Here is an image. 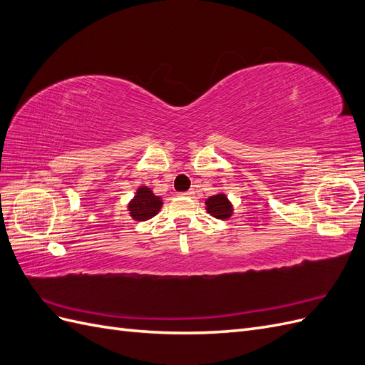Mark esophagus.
Segmentation results:
<instances>
[{"instance_id": "34e87169", "label": "esophagus", "mask_w": 365, "mask_h": 365, "mask_svg": "<svg viewBox=\"0 0 365 365\" xmlns=\"http://www.w3.org/2000/svg\"><path fill=\"white\" fill-rule=\"evenodd\" d=\"M182 196H187V197H193V196H195V192H193V190H187L185 193H182Z\"/></svg>"}]
</instances>
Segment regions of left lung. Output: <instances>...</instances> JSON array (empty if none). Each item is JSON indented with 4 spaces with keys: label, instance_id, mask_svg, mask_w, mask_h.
Wrapping results in <instances>:
<instances>
[{
    "label": "left lung",
    "instance_id": "left-lung-1",
    "mask_svg": "<svg viewBox=\"0 0 365 365\" xmlns=\"http://www.w3.org/2000/svg\"><path fill=\"white\" fill-rule=\"evenodd\" d=\"M205 210L216 219H230L233 216L235 207L224 192H219L205 200Z\"/></svg>",
    "mask_w": 365,
    "mask_h": 365
}]
</instances>
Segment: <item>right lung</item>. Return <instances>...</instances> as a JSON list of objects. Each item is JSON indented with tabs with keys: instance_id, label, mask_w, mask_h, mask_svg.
I'll use <instances>...</instances> for the list:
<instances>
[{
	"instance_id": "obj_1",
	"label": "right lung",
	"mask_w": 365,
	"mask_h": 365,
	"mask_svg": "<svg viewBox=\"0 0 365 365\" xmlns=\"http://www.w3.org/2000/svg\"><path fill=\"white\" fill-rule=\"evenodd\" d=\"M161 207H163L161 196H157L153 193L150 187L140 185L134 197L128 202V212L132 219L138 220V222H143V220H148L153 216H157L160 213Z\"/></svg>"
}]
</instances>
